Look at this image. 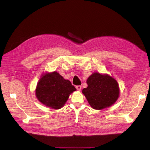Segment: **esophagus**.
I'll use <instances>...</instances> for the list:
<instances>
[{
  "mask_svg": "<svg viewBox=\"0 0 150 150\" xmlns=\"http://www.w3.org/2000/svg\"><path fill=\"white\" fill-rule=\"evenodd\" d=\"M76 88L77 91H81V88H82V86H77L76 87Z\"/></svg>",
  "mask_w": 150,
  "mask_h": 150,
  "instance_id": "obj_1",
  "label": "esophagus"
}]
</instances>
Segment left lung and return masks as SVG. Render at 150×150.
I'll use <instances>...</instances> for the list:
<instances>
[{
	"label": "left lung",
	"instance_id": "8db88e82",
	"mask_svg": "<svg viewBox=\"0 0 150 150\" xmlns=\"http://www.w3.org/2000/svg\"><path fill=\"white\" fill-rule=\"evenodd\" d=\"M88 85L82 90L90 105L100 110L114 104L119 96V87L116 80L108 75L92 74L87 80Z\"/></svg>",
	"mask_w": 150,
	"mask_h": 150
}]
</instances>
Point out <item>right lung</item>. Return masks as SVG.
<instances>
[{
    "mask_svg": "<svg viewBox=\"0 0 150 150\" xmlns=\"http://www.w3.org/2000/svg\"><path fill=\"white\" fill-rule=\"evenodd\" d=\"M76 89L69 80L64 79L57 72L42 77L36 89V96L40 102L54 109L63 107L71 93Z\"/></svg>",
    "mask_w": 150,
    "mask_h": 150,
    "instance_id": "add662e5",
    "label": "right lung"
}]
</instances>
